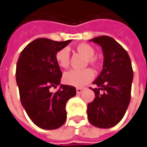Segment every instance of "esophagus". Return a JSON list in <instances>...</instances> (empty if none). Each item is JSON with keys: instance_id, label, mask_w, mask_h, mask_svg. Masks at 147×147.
<instances>
[{"instance_id": "esophagus-1", "label": "esophagus", "mask_w": 147, "mask_h": 147, "mask_svg": "<svg viewBox=\"0 0 147 147\" xmlns=\"http://www.w3.org/2000/svg\"><path fill=\"white\" fill-rule=\"evenodd\" d=\"M83 91H84V88H76V92H77V94H80V93H82Z\"/></svg>"}]
</instances>
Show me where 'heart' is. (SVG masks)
Segmentation results:
<instances>
[{
	"instance_id": "obj_1",
	"label": "heart",
	"mask_w": 147,
	"mask_h": 147,
	"mask_svg": "<svg viewBox=\"0 0 147 147\" xmlns=\"http://www.w3.org/2000/svg\"><path fill=\"white\" fill-rule=\"evenodd\" d=\"M76 49L79 52L88 58V62L90 64H94L95 60L92 57L95 55V50L92 46L86 43H81L78 45ZM55 60L61 67H67L69 65V50L65 47L58 51L55 54ZM93 78L94 72L90 68L84 70L71 69L63 74V80L67 85L82 88L92 81Z\"/></svg>"
}]
</instances>
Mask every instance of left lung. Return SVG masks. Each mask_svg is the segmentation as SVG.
I'll return each mask as SVG.
<instances>
[{
	"label": "left lung",
	"mask_w": 147,
	"mask_h": 147,
	"mask_svg": "<svg viewBox=\"0 0 147 147\" xmlns=\"http://www.w3.org/2000/svg\"><path fill=\"white\" fill-rule=\"evenodd\" d=\"M90 41L101 47L104 63L92 83L98 88H92L96 98L88 105V118L96 127L111 128L123 118L130 101L134 76L131 60L127 51L111 37L100 36Z\"/></svg>",
	"instance_id": "1"
}]
</instances>
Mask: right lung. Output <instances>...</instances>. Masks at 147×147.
Wrapping results in <instances>:
<instances>
[{
    "label": "right lung",
    "mask_w": 147,
    "mask_h": 147,
    "mask_svg": "<svg viewBox=\"0 0 147 147\" xmlns=\"http://www.w3.org/2000/svg\"><path fill=\"white\" fill-rule=\"evenodd\" d=\"M71 40L57 42L38 38L23 49L16 68V80L20 100L27 115L39 128L55 129L67 119L66 104L76 94V88L61 84L62 71L55 60L58 51L64 48Z\"/></svg>",
    "instance_id": "right-lung-1"
}]
</instances>
